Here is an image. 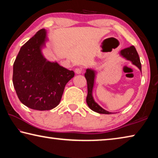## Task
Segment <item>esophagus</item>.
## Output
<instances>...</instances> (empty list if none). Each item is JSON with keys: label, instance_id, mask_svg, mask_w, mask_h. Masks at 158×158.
Returning <instances> with one entry per match:
<instances>
[{"label": "esophagus", "instance_id": "esophagus-1", "mask_svg": "<svg viewBox=\"0 0 158 158\" xmlns=\"http://www.w3.org/2000/svg\"><path fill=\"white\" fill-rule=\"evenodd\" d=\"M82 72H83L82 68H76L75 69V73L77 74H81Z\"/></svg>", "mask_w": 158, "mask_h": 158}]
</instances>
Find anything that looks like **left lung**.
<instances>
[{"mask_svg":"<svg viewBox=\"0 0 158 158\" xmlns=\"http://www.w3.org/2000/svg\"><path fill=\"white\" fill-rule=\"evenodd\" d=\"M123 57L126 58L127 60H130L133 65H135L141 71V64L140 62V58L139 54L136 50L135 47L134 46H131L130 47L125 48L123 49L120 52ZM85 78L87 81V87H88V95L86 97V102L88 106L91 110L94 111L99 114H111V112L106 111L105 109L102 108L101 106L95 102L94 99L93 97V85H94L95 73L92 69H87L85 73Z\"/></svg>","mask_w":158,"mask_h":158,"instance_id":"left-lung-1","label":"left lung"}]
</instances>
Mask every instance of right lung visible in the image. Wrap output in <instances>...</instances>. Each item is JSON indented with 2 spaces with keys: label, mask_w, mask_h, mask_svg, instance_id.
I'll return each mask as SVG.
<instances>
[{
  "label": "right lung",
  "mask_w": 158,
  "mask_h": 158,
  "mask_svg": "<svg viewBox=\"0 0 158 158\" xmlns=\"http://www.w3.org/2000/svg\"><path fill=\"white\" fill-rule=\"evenodd\" d=\"M47 41L44 28L21 47L13 65L12 81L21 102L35 110H51L60 103L65 85L74 73L47 60L42 48Z\"/></svg>",
  "instance_id": "right-lung-1"
}]
</instances>
